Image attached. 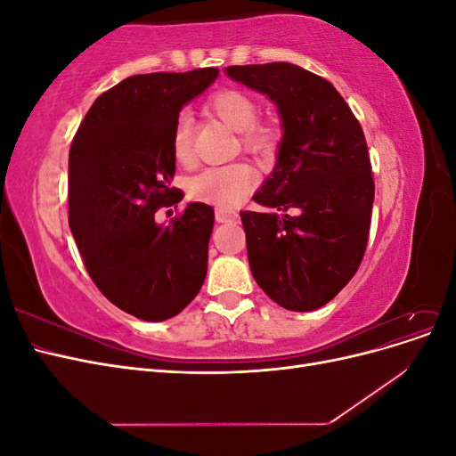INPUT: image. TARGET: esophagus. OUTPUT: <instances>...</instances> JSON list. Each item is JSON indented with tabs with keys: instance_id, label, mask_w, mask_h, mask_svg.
I'll return each instance as SVG.
<instances>
[{
	"instance_id": "esophagus-1",
	"label": "esophagus",
	"mask_w": 456,
	"mask_h": 456,
	"mask_svg": "<svg viewBox=\"0 0 456 456\" xmlns=\"http://www.w3.org/2000/svg\"><path fill=\"white\" fill-rule=\"evenodd\" d=\"M236 216H238V215L232 213V211H224V209H216V211H215L216 223H230V220H233Z\"/></svg>"
}]
</instances>
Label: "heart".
Wrapping results in <instances>:
<instances>
[{"label": "heart", "mask_w": 456, "mask_h": 456, "mask_svg": "<svg viewBox=\"0 0 456 456\" xmlns=\"http://www.w3.org/2000/svg\"><path fill=\"white\" fill-rule=\"evenodd\" d=\"M207 108L223 119L226 126L240 133V144L255 156H268L275 148V131L270 126L256 123L260 108L251 94L240 89H223L215 93ZM173 156L178 163L188 165L194 158L191 126L186 118L176 121L171 136ZM256 184L255 171L245 163H228L207 167L190 181V194L200 201L211 203L220 209L238 205Z\"/></svg>", "instance_id": "obj_1"}]
</instances>
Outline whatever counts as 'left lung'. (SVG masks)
Instances as JSON below:
<instances>
[{
  "instance_id": "1",
  "label": "left lung",
  "mask_w": 456,
  "mask_h": 456,
  "mask_svg": "<svg viewBox=\"0 0 456 456\" xmlns=\"http://www.w3.org/2000/svg\"><path fill=\"white\" fill-rule=\"evenodd\" d=\"M226 74L268 94L283 136L272 176L241 211L247 258L258 287L293 312L333 300L360 268L375 181L365 134L327 79L291 62L228 66Z\"/></svg>"
}]
</instances>
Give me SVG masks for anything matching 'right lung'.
<instances>
[{"label":"right lung","instance_id":"1","mask_svg":"<svg viewBox=\"0 0 456 456\" xmlns=\"http://www.w3.org/2000/svg\"><path fill=\"white\" fill-rule=\"evenodd\" d=\"M216 68L139 74L93 102L68 159V223L94 285L144 322L183 312L205 281L215 213L190 203L156 223L159 207L184 194L171 186L173 129L186 102L216 79Z\"/></svg>","mask_w":456,"mask_h":456}]
</instances>
